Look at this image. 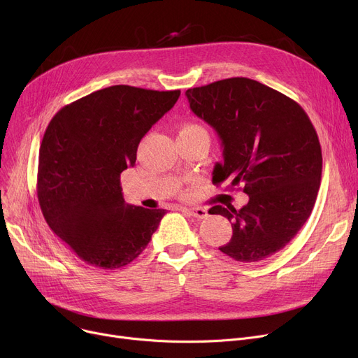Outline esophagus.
Masks as SVG:
<instances>
[{
  "instance_id": "esophagus-1",
  "label": "esophagus",
  "mask_w": 358,
  "mask_h": 358,
  "mask_svg": "<svg viewBox=\"0 0 358 358\" xmlns=\"http://www.w3.org/2000/svg\"><path fill=\"white\" fill-rule=\"evenodd\" d=\"M182 212H185L187 215H190L193 217H197V219H204L206 216H208V210H206L204 208H193V209H182Z\"/></svg>"
}]
</instances>
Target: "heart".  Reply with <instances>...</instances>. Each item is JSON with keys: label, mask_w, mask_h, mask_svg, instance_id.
I'll return each mask as SVG.
<instances>
[{"label": "heart", "mask_w": 358, "mask_h": 358, "mask_svg": "<svg viewBox=\"0 0 358 358\" xmlns=\"http://www.w3.org/2000/svg\"><path fill=\"white\" fill-rule=\"evenodd\" d=\"M197 131H204V129L196 123H184L180 127V135H190V134H197Z\"/></svg>", "instance_id": "obj_1"}]
</instances>
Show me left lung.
<instances>
[{"label":"left lung","mask_w":358,"mask_h":358,"mask_svg":"<svg viewBox=\"0 0 358 358\" xmlns=\"http://www.w3.org/2000/svg\"><path fill=\"white\" fill-rule=\"evenodd\" d=\"M185 96L222 139L213 182L241 185L250 196L239 210L212 208L232 222V238L219 250L239 262L271 257L303 227L321 185L322 150L309 116L285 94L243 77L189 88Z\"/></svg>","instance_id":"obj_1"}]
</instances>
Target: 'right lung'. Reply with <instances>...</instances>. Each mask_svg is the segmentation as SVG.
Segmentation results:
<instances>
[{
  "label": "right lung",
  "instance_id": "add662e5",
  "mask_svg": "<svg viewBox=\"0 0 358 358\" xmlns=\"http://www.w3.org/2000/svg\"><path fill=\"white\" fill-rule=\"evenodd\" d=\"M180 92L113 85L66 104L48 124L37 199L49 228L88 266H127L158 229L166 212L126 204L120 174Z\"/></svg>",
  "mask_w": 358,
  "mask_h": 358
}]
</instances>
